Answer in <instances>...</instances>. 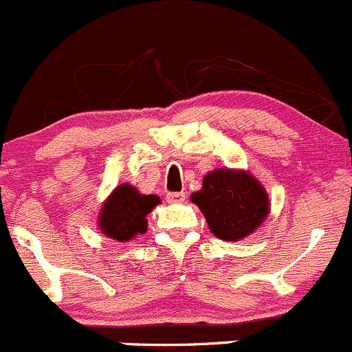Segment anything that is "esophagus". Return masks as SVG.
<instances>
[{"mask_svg":"<svg viewBox=\"0 0 352 352\" xmlns=\"http://www.w3.org/2000/svg\"><path fill=\"white\" fill-rule=\"evenodd\" d=\"M166 198L171 203H181L184 201V193L183 191H168V193H166Z\"/></svg>","mask_w":352,"mask_h":352,"instance_id":"1","label":"esophagus"}]
</instances>
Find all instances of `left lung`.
Instances as JSON below:
<instances>
[{"label": "left lung", "instance_id": "1", "mask_svg": "<svg viewBox=\"0 0 352 352\" xmlns=\"http://www.w3.org/2000/svg\"><path fill=\"white\" fill-rule=\"evenodd\" d=\"M191 201L205 215L213 235L223 241H241L263 223L270 212L264 188L248 173L215 169L203 177L200 191Z\"/></svg>", "mask_w": 352, "mask_h": 352}]
</instances>
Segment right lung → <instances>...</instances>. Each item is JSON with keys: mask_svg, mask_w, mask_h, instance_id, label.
Masks as SVG:
<instances>
[{"mask_svg": "<svg viewBox=\"0 0 352 352\" xmlns=\"http://www.w3.org/2000/svg\"><path fill=\"white\" fill-rule=\"evenodd\" d=\"M159 201L155 195H140L130 184H120L101 208L100 230L113 241L129 242L146 232V215Z\"/></svg>", "mask_w": 352, "mask_h": 352, "instance_id": "obj_1", "label": "right lung"}]
</instances>
